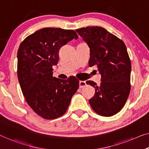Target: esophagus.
Returning <instances> with one entry per match:
<instances>
[{
  "instance_id": "esophagus-1",
  "label": "esophagus",
  "mask_w": 149,
  "mask_h": 149,
  "mask_svg": "<svg viewBox=\"0 0 149 149\" xmlns=\"http://www.w3.org/2000/svg\"><path fill=\"white\" fill-rule=\"evenodd\" d=\"M79 88H83L86 86V83L85 81H79Z\"/></svg>"
}]
</instances>
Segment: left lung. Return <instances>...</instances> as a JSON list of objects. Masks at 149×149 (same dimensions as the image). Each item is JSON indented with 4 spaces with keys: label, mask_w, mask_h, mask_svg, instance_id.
I'll list each match as a JSON object with an SVG mask.
<instances>
[{
    "label": "left lung",
    "mask_w": 149,
    "mask_h": 149,
    "mask_svg": "<svg viewBox=\"0 0 149 149\" xmlns=\"http://www.w3.org/2000/svg\"><path fill=\"white\" fill-rule=\"evenodd\" d=\"M90 47L89 66L97 65L101 83L87 81L95 88L89 102L95 112L112 116L121 110L130 91L131 63L126 47L121 39L101 26L75 30Z\"/></svg>",
    "instance_id": "1"
}]
</instances>
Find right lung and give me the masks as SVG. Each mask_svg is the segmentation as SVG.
I'll return each mask as SVG.
<instances>
[{
    "label": "right lung",
    "mask_w": 149,
    "mask_h": 149,
    "mask_svg": "<svg viewBox=\"0 0 149 149\" xmlns=\"http://www.w3.org/2000/svg\"><path fill=\"white\" fill-rule=\"evenodd\" d=\"M78 38L73 30L47 27L24 39L17 52V75L26 102L33 110L47 120L61 116L79 88L75 76L53 77V65L59 61L62 46Z\"/></svg>",
    "instance_id": "add662e5"
}]
</instances>
